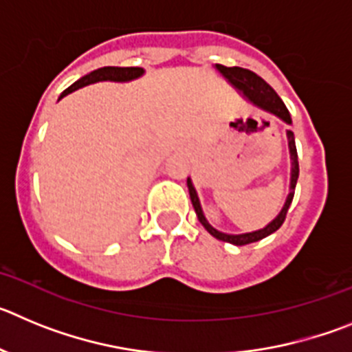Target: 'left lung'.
<instances>
[{
  "label": "left lung",
  "instance_id": "left-lung-1",
  "mask_svg": "<svg viewBox=\"0 0 352 352\" xmlns=\"http://www.w3.org/2000/svg\"><path fill=\"white\" fill-rule=\"evenodd\" d=\"M217 70L226 77L229 82L234 86L236 89L243 93V96H247L248 100L252 104H256L257 107L264 109V111H268V113L275 114V116L280 118L282 121H285L287 125H291V114H289L287 107L284 105L282 98L275 93V89L270 86L268 82L264 79H261L257 74L254 72L247 70V68H241V67H223V65H214ZM287 142H289V153H291V192H289L287 199H285V204L282 208V211L276 214V219L272 220L268 226L264 227V229H259V231H254V232H245V234H226V232H220L217 231L213 226H210V222L206 220L203 213V208H201V203H199V197H197V192H195L194 185H192L190 178L186 179V185H188V194H190V201H192V206H194L195 214H197L199 222L203 223L204 229L210 232L211 236H214L217 239L220 241H227V243H232V245H248V243H254V241H259V239L266 238V236L273 234L276 229H280V226L284 223L285 220V214H287L289 206L292 203V197H294V188H296V182H298V176H300V166H298V153H296V142H294V133L291 130H287Z\"/></svg>",
  "mask_w": 352,
  "mask_h": 352
}]
</instances>
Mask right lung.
<instances>
[{"label":"right lung","instance_id":"add662e5","mask_svg":"<svg viewBox=\"0 0 352 352\" xmlns=\"http://www.w3.org/2000/svg\"><path fill=\"white\" fill-rule=\"evenodd\" d=\"M144 74V70L139 67H104V68H98V70H93L89 72L88 76L80 77L79 80L72 84L70 88L65 89L61 93L60 98L67 96L68 93L76 91V89L82 88V86H88V84L93 82H100V80H114V82H126V80H132V79H138Z\"/></svg>","mask_w":352,"mask_h":352}]
</instances>
